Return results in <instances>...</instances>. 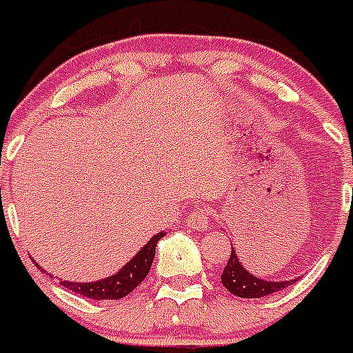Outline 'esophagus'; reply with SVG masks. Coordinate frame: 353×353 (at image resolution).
<instances>
[{
  "instance_id": "34e87169",
  "label": "esophagus",
  "mask_w": 353,
  "mask_h": 353,
  "mask_svg": "<svg viewBox=\"0 0 353 353\" xmlns=\"http://www.w3.org/2000/svg\"><path fill=\"white\" fill-rule=\"evenodd\" d=\"M210 210H205V208H197L186 217V226L196 232H206L210 228Z\"/></svg>"
}]
</instances>
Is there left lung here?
Wrapping results in <instances>:
<instances>
[{
  "label": "left lung",
  "mask_w": 353,
  "mask_h": 353,
  "mask_svg": "<svg viewBox=\"0 0 353 353\" xmlns=\"http://www.w3.org/2000/svg\"><path fill=\"white\" fill-rule=\"evenodd\" d=\"M297 279L290 281H266L254 276L241 265L236 250L232 248L230 259L226 263L225 270L221 274V283L226 290L237 297H246V299H259V297L270 296L274 292H279L286 288Z\"/></svg>",
  "instance_id": "left-lung-1"
}]
</instances>
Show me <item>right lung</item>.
I'll use <instances>...</instances> for the list:
<instances>
[{
	"label": "right lung",
	"instance_id": "right-lung-1",
	"mask_svg": "<svg viewBox=\"0 0 353 353\" xmlns=\"http://www.w3.org/2000/svg\"><path fill=\"white\" fill-rule=\"evenodd\" d=\"M165 234L167 232H157L156 236L152 237L150 241L143 246L141 250L137 252L136 256L132 257L127 265L123 266L119 272H116L114 276H108L99 281H90V283H76V281L59 279V285H63L68 290L76 292L79 296L88 297V299H121V297L128 296L147 277L152 261H154V256H156L157 241L161 237H165ZM39 270L43 272L41 266H39Z\"/></svg>",
	"mask_w": 353,
	"mask_h": 353
}]
</instances>
